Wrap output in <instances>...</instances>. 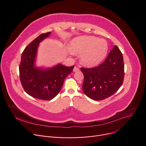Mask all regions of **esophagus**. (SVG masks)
<instances>
[{
  "mask_svg": "<svg viewBox=\"0 0 146 146\" xmlns=\"http://www.w3.org/2000/svg\"><path fill=\"white\" fill-rule=\"evenodd\" d=\"M80 71V68H79L76 67V66H75L74 68V69H73V71L74 72H77V71Z\"/></svg>",
  "mask_w": 146,
  "mask_h": 146,
  "instance_id": "34e87169",
  "label": "esophagus"
}]
</instances>
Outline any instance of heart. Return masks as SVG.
<instances>
[{
    "mask_svg": "<svg viewBox=\"0 0 146 146\" xmlns=\"http://www.w3.org/2000/svg\"><path fill=\"white\" fill-rule=\"evenodd\" d=\"M108 49L107 42L94 36H82L73 39L70 50L74 54H81V63L87 66L98 64L104 59Z\"/></svg>",
    "mask_w": 146,
    "mask_h": 146,
    "instance_id": "heart-1",
    "label": "heart"
}]
</instances>
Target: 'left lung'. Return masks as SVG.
<instances>
[{"instance_id": "8db88e82", "label": "left lung", "mask_w": 146, "mask_h": 146, "mask_svg": "<svg viewBox=\"0 0 146 146\" xmlns=\"http://www.w3.org/2000/svg\"><path fill=\"white\" fill-rule=\"evenodd\" d=\"M84 76L82 90L90 98L100 101L115 93L124 78V64L120 50L115 45L105 61L91 68H81Z\"/></svg>"}]
</instances>
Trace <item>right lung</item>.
<instances>
[{"label":"right lung","instance_id":"1","mask_svg":"<svg viewBox=\"0 0 146 146\" xmlns=\"http://www.w3.org/2000/svg\"><path fill=\"white\" fill-rule=\"evenodd\" d=\"M50 34V32L40 34L25 48L19 66V78L25 91L33 98L45 101L52 100L58 95L65 78L74 67L58 64L52 68L42 69L35 66L39 44Z\"/></svg>","mask_w":146,"mask_h":146}]
</instances>
